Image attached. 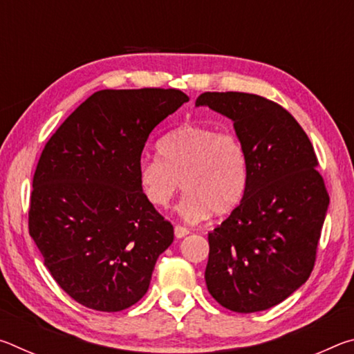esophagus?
<instances>
[{
	"instance_id": "1",
	"label": "esophagus",
	"mask_w": 354,
	"mask_h": 354,
	"mask_svg": "<svg viewBox=\"0 0 354 354\" xmlns=\"http://www.w3.org/2000/svg\"><path fill=\"white\" fill-rule=\"evenodd\" d=\"M187 234H189L187 227H184V226H181V225H176V226H175V236H176L178 239H183V237H185Z\"/></svg>"
}]
</instances>
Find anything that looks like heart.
I'll return each instance as SVG.
<instances>
[{
  "mask_svg": "<svg viewBox=\"0 0 354 354\" xmlns=\"http://www.w3.org/2000/svg\"><path fill=\"white\" fill-rule=\"evenodd\" d=\"M159 158L139 164L142 194L154 207H167L179 189L184 220L201 221L209 212L226 214L241 203L248 179V158L236 134L185 123L159 140Z\"/></svg>",
  "mask_w": 354,
  "mask_h": 354,
  "instance_id": "b5f03b06",
  "label": "heart"
}]
</instances>
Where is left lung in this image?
I'll return each mask as SVG.
<instances>
[{
    "label": "left lung",
    "instance_id": "obj_1",
    "mask_svg": "<svg viewBox=\"0 0 354 354\" xmlns=\"http://www.w3.org/2000/svg\"><path fill=\"white\" fill-rule=\"evenodd\" d=\"M195 104L231 118L248 158L242 201L207 236V290L234 313L270 309L315 263L329 195L313 143L283 106L259 95L205 92Z\"/></svg>",
    "mask_w": 354,
    "mask_h": 354
}]
</instances>
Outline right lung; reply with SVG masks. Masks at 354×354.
<instances>
[{"label":"right lung","instance_id":"obj_1","mask_svg":"<svg viewBox=\"0 0 354 354\" xmlns=\"http://www.w3.org/2000/svg\"><path fill=\"white\" fill-rule=\"evenodd\" d=\"M189 97L176 88L100 91L57 128L32 178L29 234L82 306L117 313L145 295L173 226L142 194L151 131Z\"/></svg>","mask_w":354,"mask_h":354}]
</instances>
